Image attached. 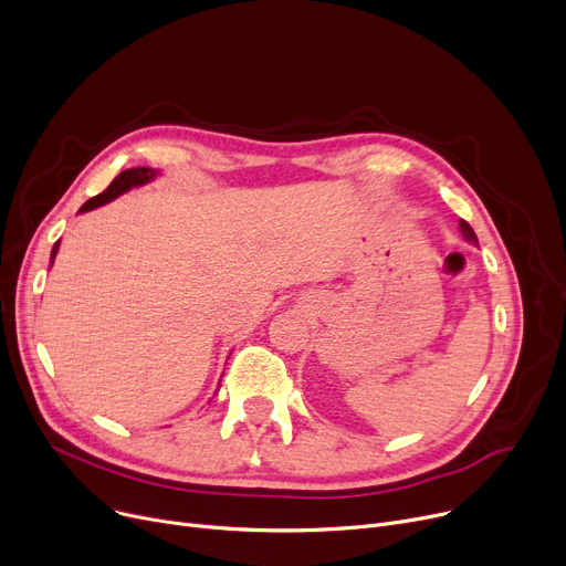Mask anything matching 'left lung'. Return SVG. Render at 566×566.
<instances>
[{
  "instance_id": "8db88e82",
  "label": "left lung",
  "mask_w": 566,
  "mask_h": 566,
  "mask_svg": "<svg viewBox=\"0 0 566 566\" xmlns=\"http://www.w3.org/2000/svg\"><path fill=\"white\" fill-rule=\"evenodd\" d=\"M459 229H461V233L465 235V241H470V243H478V235H474L472 227H470L465 220H461V222H459Z\"/></svg>"
}]
</instances>
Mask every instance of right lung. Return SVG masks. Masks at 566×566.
Wrapping results in <instances>:
<instances>
[{"label": "right lung", "instance_id": "add662e5", "mask_svg": "<svg viewBox=\"0 0 566 566\" xmlns=\"http://www.w3.org/2000/svg\"><path fill=\"white\" fill-rule=\"evenodd\" d=\"M158 176V169H151V167H135V169H126V171H122L118 174L114 181L107 186V190H103L101 195H96V197H92L88 199L82 208H80V213H86V211H94V208H98V206H103V203H107V201H112V199H116L118 195H124V192H128L130 188H139V186H146L148 181H154V178ZM56 252H59V241L54 243V248H52V254H50V265L54 263V256H56Z\"/></svg>", "mask_w": 566, "mask_h": 566}]
</instances>
